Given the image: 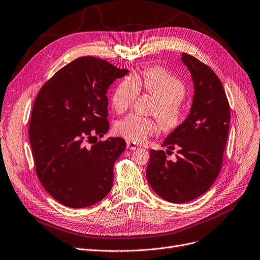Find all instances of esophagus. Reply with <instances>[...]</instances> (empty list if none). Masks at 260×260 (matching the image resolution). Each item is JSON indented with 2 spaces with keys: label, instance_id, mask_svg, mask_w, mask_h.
<instances>
[{
  "label": "esophagus",
  "instance_id": "esophagus-1",
  "mask_svg": "<svg viewBox=\"0 0 260 260\" xmlns=\"http://www.w3.org/2000/svg\"><path fill=\"white\" fill-rule=\"evenodd\" d=\"M126 148L129 149V150H136V149H138V145L136 143H134V142L126 141Z\"/></svg>",
  "mask_w": 260,
  "mask_h": 260
}]
</instances>
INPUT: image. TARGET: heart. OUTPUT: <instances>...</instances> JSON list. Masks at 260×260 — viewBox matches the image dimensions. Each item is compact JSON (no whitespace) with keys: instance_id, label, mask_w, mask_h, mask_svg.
I'll list each match as a JSON object with an SVG mask.
<instances>
[{"instance_id":"b5f03b06","label":"heart","mask_w":260,"mask_h":260,"mask_svg":"<svg viewBox=\"0 0 260 260\" xmlns=\"http://www.w3.org/2000/svg\"><path fill=\"white\" fill-rule=\"evenodd\" d=\"M140 89L151 94L157 102L152 114L159 120L164 131L172 132L182 125L185 109L182 101L186 95L184 83L164 68H150L141 74L126 76L118 84L112 94V105L118 112L129 109ZM118 136L134 143H142L159 132V124L152 118L129 115L115 124Z\"/></svg>"}]
</instances>
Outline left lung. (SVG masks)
Returning a JSON list of instances; mask_svg holds the SVG:
<instances>
[{
  "instance_id": "8db88e82",
  "label": "left lung",
  "mask_w": 260,
  "mask_h": 260,
  "mask_svg": "<svg viewBox=\"0 0 260 260\" xmlns=\"http://www.w3.org/2000/svg\"><path fill=\"white\" fill-rule=\"evenodd\" d=\"M182 60L194 84L190 112L182 125L165 139V151L150 150L146 178L152 189L171 203H187L204 194L214 183L222 167L226 146L231 111L217 74L190 54ZM178 149L177 160L167 153Z\"/></svg>"
}]
</instances>
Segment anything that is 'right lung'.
<instances>
[{
  "instance_id": "obj_1",
  "label": "right lung",
  "mask_w": 260,
  "mask_h": 260,
  "mask_svg": "<svg viewBox=\"0 0 260 260\" xmlns=\"http://www.w3.org/2000/svg\"><path fill=\"white\" fill-rule=\"evenodd\" d=\"M127 72L84 56L56 72L34 102L28 136L36 173L50 196L67 207L91 206L112 187L125 140L98 141L96 136L109 129L107 89Z\"/></svg>"
}]
</instances>
